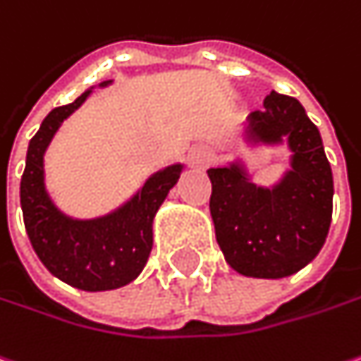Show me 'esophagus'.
<instances>
[{
  "instance_id": "34e87169",
  "label": "esophagus",
  "mask_w": 361,
  "mask_h": 361,
  "mask_svg": "<svg viewBox=\"0 0 361 361\" xmlns=\"http://www.w3.org/2000/svg\"><path fill=\"white\" fill-rule=\"evenodd\" d=\"M190 159H192V164L204 165L208 161V151L204 149V147H200V145H196V147L190 149Z\"/></svg>"
}]
</instances>
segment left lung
Wrapping results in <instances>:
<instances>
[{
  "mask_svg": "<svg viewBox=\"0 0 361 361\" xmlns=\"http://www.w3.org/2000/svg\"><path fill=\"white\" fill-rule=\"evenodd\" d=\"M250 143L287 139L290 169L273 188L248 180L243 165L210 167V214L226 262L244 276L283 279L301 271L325 244L334 212V176L319 129L303 104L271 92L246 118Z\"/></svg>",
  "mask_w": 361,
  "mask_h": 361,
  "instance_id": "1",
  "label": "left lung"
}]
</instances>
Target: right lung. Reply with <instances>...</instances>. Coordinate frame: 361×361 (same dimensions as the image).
Instances as JSON below:
<instances>
[{
    "label": "right lung",
    "instance_id": "right-lung-1",
    "mask_svg": "<svg viewBox=\"0 0 361 361\" xmlns=\"http://www.w3.org/2000/svg\"><path fill=\"white\" fill-rule=\"evenodd\" d=\"M111 80L101 82V87ZM82 92L71 104L56 106L42 121L25 155L20 204L32 248L42 264L82 290H111L129 285L143 271L153 246V218L169 190L180 180L183 165L153 173L125 206L94 220H74L56 208L44 185V153L62 121L87 101Z\"/></svg>",
    "mask_w": 361,
    "mask_h": 361
}]
</instances>
